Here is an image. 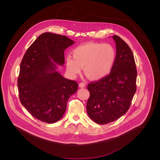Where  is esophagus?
<instances>
[{"instance_id":"34e87169","label":"esophagus","mask_w":160,"mask_h":160,"mask_svg":"<svg viewBox=\"0 0 160 160\" xmlns=\"http://www.w3.org/2000/svg\"><path fill=\"white\" fill-rule=\"evenodd\" d=\"M79 88H85V87H86V84H85L84 82H80V83L79 84Z\"/></svg>"}]
</instances>
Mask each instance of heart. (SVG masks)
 <instances>
[{
    "label": "heart",
    "mask_w": 160,
    "mask_h": 160,
    "mask_svg": "<svg viewBox=\"0 0 160 160\" xmlns=\"http://www.w3.org/2000/svg\"><path fill=\"white\" fill-rule=\"evenodd\" d=\"M72 57H67V68L71 76H77L84 67L86 75L92 80L98 81L111 72L116 62V52L111 44L91 42L74 48Z\"/></svg>",
    "instance_id": "heart-1"
}]
</instances>
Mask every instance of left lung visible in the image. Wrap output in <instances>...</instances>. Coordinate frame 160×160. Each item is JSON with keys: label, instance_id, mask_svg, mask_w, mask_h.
Returning <instances> with one entry per match:
<instances>
[{"label": "left lung", "instance_id": "1", "mask_svg": "<svg viewBox=\"0 0 160 160\" xmlns=\"http://www.w3.org/2000/svg\"><path fill=\"white\" fill-rule=\"evenodd\" d=\"M113 39L116 48L113 68L107 77L88 86L87 112L98 124L112 122L125 114L136 91L137 72L132 50L119 36L114 35Z\"/></svg>", "mask_w": 160, "mask_h": 160}]
</instances>
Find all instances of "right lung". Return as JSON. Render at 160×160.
<instances>
[{
	"instance_id": "1",
	"label": "right lung",
	"mask_w": 160,
	"mask_h": 160,
	"mask_svg": "<svg viewBox=\"0 0 160 160\" xmlns=\"http://www.w3.org/2000/svg\"><path fill=\"white\" fill-rule=\"evenodd\" d=\"M75 42L52 32L40 35L26 52L20 65L18 86L20 100L36 119L47 123L60 120L78 84L65 78L57 65L65 64L64 50Z\"/></svg>"
}]
</instances>
